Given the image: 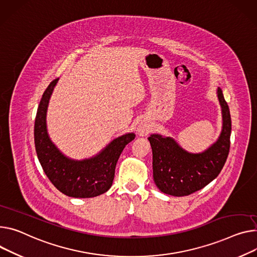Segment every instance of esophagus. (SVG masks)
Masks as SVG:
<instances>
[{"instance_id": "obj_1", "label": "esophagus", "mask_w": 257, "mask_h": 257, "mask_svg": "<svg viewBox=\"0 0 257 257\" xmlns=\"http://www.w3.org/2000/svg\"><path fill=\"white\" fill-rule=\"evenodd\" d=\"M138 133H139L142 136L146 135L148 133V126H146L144 124H140L139 126H138Z\"/></svg>"}]
</instances>
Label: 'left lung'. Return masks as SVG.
<instances>
[{
  "instance_id": "obj_1",
  "label": "left lung",
  "mask_w": 257,
  "mask_h": 257,
  "mask_svg": "<svg viewBox=\"0 0 257 257\" xmlns=\"http://www.w3.org/2000/svg\"><path fill=\"white\" fill-rule=\"evenodd\" d=\"M217 96L222 110V131L214 144L202 153H189L171 137L153 134L148 140L152 148L153 179L159 189L174 196H184L204 188L221 172L229 152L231 119L220 87Z\"/></svg>"
}]
</instances>
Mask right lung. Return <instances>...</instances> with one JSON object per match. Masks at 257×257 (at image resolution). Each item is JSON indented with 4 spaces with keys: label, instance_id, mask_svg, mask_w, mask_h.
Returning <instances> with one entry per match:
<instances>
[{
    "label": "right lung",
    "instance_id": "add662e5",
    "mask_svg": "<svg viewBox=\"0 0 257 257\" xmlns=\"http://www.w3.org/2000/svg\"><path fill=\"white\" fill-rule=\"evenodd\" d=\"M57 81L58 78L48 85L37 110L34 138L38 160L51 183L64 194L72 197L97 196L112 186L117 161L136 135L128 133L116 138L88 160L74 161L65 156L51 142L46 128L48 102Z\"/></svg>",
    "mask_w": 257,
    "mask_h": 257
}]
</instances>
